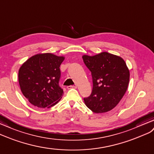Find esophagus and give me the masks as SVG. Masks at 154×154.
<instances>
[{"label": "esophagus", "instance_id": "esophagus-1", "mask_svg": "<svg viewBox=\"0 0 154 154\" xmlns=\"http://www.w3.org/2000/svg\"><path fill=\"white\" fill-rule=\"evenodd\" d=\"M68 89H71V88H77V86H68Z\"/></svg>", "mask_w": 154, "mask_h": 154}]
</instances>
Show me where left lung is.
<instances>
[{"label": "left lung", "instance_id": "8db88e82", "mask_svg": "<svg viewBox=\"0 0 154 154\" xmlns=\"http://www.w3.org/2000/svg\"><path fill=\"white\" fill-rule=\"evenodd\" d=\"M92 73L91 95L84 98L86 107L95 113L111 111L120 101L128 89L129 70L122 57L107 52L82 57Z\"/></svg>", "mask_w": 154, "mask_h": 154}]
</instances>
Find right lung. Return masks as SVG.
Segmentation results:
<instances>
[{"instance_id":"obj_1","label":"right lung","mask_w":154,"mask_h":154,"mask_svg":"<svg viewBox=\"0 0 154 154\" xmlns=\"http://www.w3.org/2000/svg\"><path fill=\"white\" fill-rule=\"evenodd\" d=\"M64 56L54 54H35L25 62L19 70L21 92L31 104L39 108L53 107L61 100L64 92L59 86L60 66Z\"/></svg>"}]
</instances>
